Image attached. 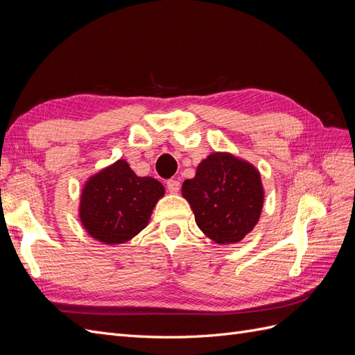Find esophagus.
I'll return each mask as SVG.
<instances>
[{"instance_id": "obj_1", "label": "esophagus", "mask_w": 355, "mask_h": 355, "mask_svg": "<svg viewBox=\"0 0 355 355\" xmlns=\"http://www.w3.org/2000/svg\"><path fill=\"white\" fill-rule=\"evenodd\" d=\"M167 189L170 194H178L179 189H180V182L176 179H170L167 180Z\"/></svg>"}]
</instances>
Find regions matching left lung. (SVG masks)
<instances>
[{
  "label": "left lung",
  "mask_w": 355,
  "mask_h": 355,
  "mask_svg": "<svg viewBox=\"0 0 355 355\" xmlns=\"http://www.w3.org/2000/svg\"><path fill=\"white\" fill-rule=\"evenodd\" d=\"M182 196L196 214L198 228L216 244H235L261 218L265 191L252 163L231 153H213L182 185Z\"/></svg>",
  "instance_id": "1"
}]
</instances>
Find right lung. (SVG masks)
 Listing matches in <instances>:
<instances>
[{"instance_id": "obj_1", "label": "right lung", "mask_w": 355, "mask_h": 355, "mask_svg": "<svg viewBox=\"0 0 355 355\" xmlns=\"http://www.w3.org/2000/svg\"><path fill=\"white\" fill-rule=\"evenodd\" d=\"M166 189L154 178H139L125 159L92 175L83 187L78 216L92 239L115 245L141 232Z\"/></svg>"}]
</instances>
